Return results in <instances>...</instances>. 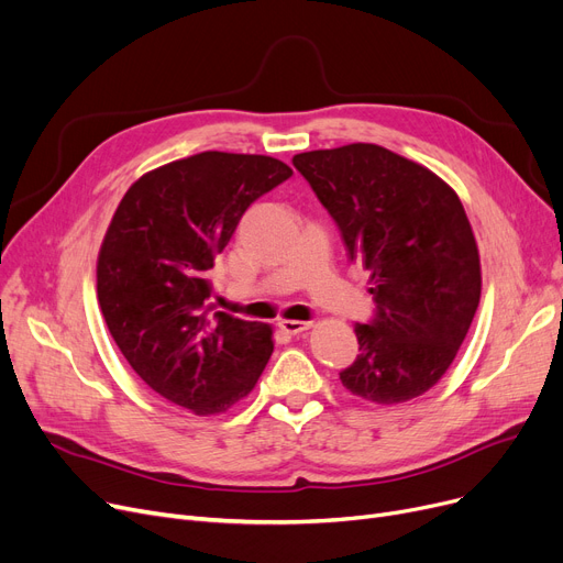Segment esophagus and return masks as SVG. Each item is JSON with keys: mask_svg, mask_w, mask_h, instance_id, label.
<instances>
[{"mask_svg": "<svg viewBox=\"0 0 563 563\" xmlns=\"http://www.w3.org/2000/svg\"><path fill=\"white\" fill-rule=\"evenodd\" d=\"M312 327V321H301V319H278V329L283 333H289V335H299L303 331H308Z\"/></svg>", "mask_w": 563, "mask_h": 563, "instance_id": "1", "label": "esophagus"}]
</instances>
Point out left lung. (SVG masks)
<instances>
[{"label":"left lung","mask_w":563,"mask_h":563,"mask_svg":"<svg viewBox=\"0 0 563 563\" xmlns=\"http://www.w3.org/2000/svg\"><path fill=\"white\" fill-rule=\"evenodd\" d=\"M369 274L376 317L356 323L361 356L342 386L397 406L431 390L454 363L479 308L482 262L456 191L427 166L376 143L294 155Z\"/></svg>","instance_id":"8db88e82"}]
</instances>
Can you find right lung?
Returning a JSON list of instances; mask_svg holds the SVG:
<instances>
[{
  "label": "right lung",
  "mask_w": 563,
  "mask_h": 563,
  "mask_svg": "<svg viewBox=\"0 0 563 563\" xmlns=\"http://www.w3.org/2000/svg\"><path fill=\"white\" fill-rule=\"evenodd\" d=\"M291 175L266 155L207 151L143 173L118 202L98 253V303L147 388L194 416L246 399L274 329L210 314L214 257L249 205Z\"/></svg>",
  "instance_id": "right-lung-1"
}]
</instances>
